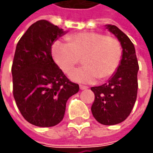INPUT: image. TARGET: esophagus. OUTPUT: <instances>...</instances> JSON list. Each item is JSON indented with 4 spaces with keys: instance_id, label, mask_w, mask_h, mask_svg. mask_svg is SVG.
I'll use <instances>...</instances> for the list:
<instances>
[{
    "instance_id": "1",
    "label": "esophagus",
    "mask_w": 153,
    "mask_h": 153,
    "mask_svg": "<svg viewBox=\"0 0 153 153\" xmlns=\"http://www.w3.org/2000/svg\"><path fill=\"white\" fill-rule=\"evenodd\" d=\"M79 88H80V90H86V89H88V86H85V85H79Z\"/></svg>"
}]
</instances>
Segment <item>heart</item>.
I'll return each instance as SVG.
<instances>
[{"label":"heart","instance_id":"b5f03b06","mask_svg":"<svg viewBox=\"0 0 153 153\" xmlns=\"http://www.w3.org/2000/svg\"><path fill=\"white\" fill-rule=\"evenodd\" d=\"M68 42L56 40L52 45L55 63L68 74L83 58L85 66L74 69L69 78L74 82L91 84L113 75L120 66L122 48L116 38L104 33L85 32L68 37Z\"/></svg>","mask_w":153,"mask_h":153}]
</instances>
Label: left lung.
Returning <instances> with one entry per match:
<instances>
[{
  "mask_svg": "<svg viewBox=\"0 0 153 153\" xmlns=\"http://www.w3.org/2000/svg\"><path fill=\"white\" fill-rule=\"evenodd\" d=\"M106 28L120 41L122 59L116 72L105 84L91 87L94 100L91 111L95 120L105 126L124 121L133 109L137 95L138 61L133 43L116 26Z\"/></svg>",
  "mask_w": 153,
  "mask_h": 153,
  "instance_id": "8db88e82",
  "label": "left lung"
}]
</instances>
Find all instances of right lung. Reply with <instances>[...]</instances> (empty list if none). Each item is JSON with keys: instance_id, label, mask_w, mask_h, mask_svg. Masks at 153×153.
<instances>
[{"instance_id": "add662e5", "label": "right lung", "mask_w": 153, "mask_h": 153, "mask_svg": "<svg viewBox=\"0 0 153 153\" xmlns=\"http://www.w3.org/2000/svg\"><path fill=\"white\" fill-rule=\"evenodd\" d=\"M64 33L48 21L40 20L29 27L16 48L11 67L13 96L22 116L37 126L59 124L67 100L79 90L52 57L53 42Z\"/></svg>"}]
</instances>
